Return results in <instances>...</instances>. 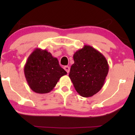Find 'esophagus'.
<instances>
[{"label": "esophagus", "mask_w": 135, "mask_h": 135, "mask_svg": "<svg viewBox=\"0 0 135 135\" xmlns=\"http://www.w3.org/2000/svg\"><path fill=\"white\" fill-rule=\"evenodd\" d=\"M64 69L66 71V72H67V74H69V72H70V67L69 66H64Z\"/></svg>", "instance_id": "esophagus-1"}]
</instances>
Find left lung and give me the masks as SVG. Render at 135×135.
<instances>
[{"mask_svg":"<svg viewBox=\"0 0 135 135\" xmlns=\"http://www.w3.org/2000/svg\"><path fill=\"white\" fill-rule=\"evenodd\" d=\"M69 77L75 90L83 97L97 94L104 85L109 69L105 57L90 46L85 45L74 55Z\"/></svg>","mask_w":135,"mask_h":135,"instance_id":"obj_1","label":"left lung"}]
</instances>
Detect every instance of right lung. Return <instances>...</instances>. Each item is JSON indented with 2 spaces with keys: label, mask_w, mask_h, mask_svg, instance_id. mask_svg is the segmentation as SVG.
I'll return each mask as SVG.
<instances>
[{
  "label": "right lung",
  "mask_w": 135,
  "mask_h": 135,
  "mask_svg": "<svg viewBox=\"0 0 135 135\" xmlns=\"http://www.w3.org/2000/svg\"><path fill=\"white\" fill-rule=\"evenodd\" d=\"M24 73L29 87L37 93L52 91L61 77L67 73L59 64L56 58L47 50L36 48L28 58Z\"/></svg>",
  "instance_id": "add662e5"
}]
</instances>
